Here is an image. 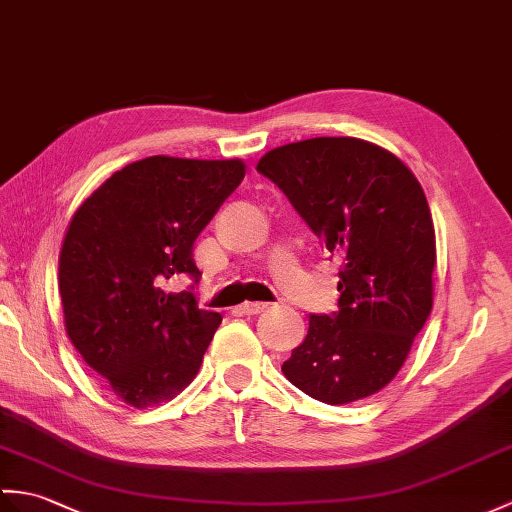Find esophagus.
<instances>
[{
	"label": "esophagus",
	"mask_w": 512,
	"mask_h": 512,
	"mask_svg": "<svg viewBox=\"0 0 512 512\" xmlns=\"http://www.w3.org/2000/svg\"><path fill=\"white\" fill-rule=\"evenodd\" d=\"M266 307H268V303H264V301H251V303L240 305V312H242V314H248V316H253V314L264 312Z\"/></svg>",
	"instance_id": "esophagus-1"
}]
</instances>
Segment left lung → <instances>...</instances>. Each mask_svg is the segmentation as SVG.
<instances>
[{
    "label": "left lung",
    "mask_w": 512,
    "mask_h": 512,
    "mask_svg": "<svg viewBox=\"0 0 512 512\" xmlns=\"http://www.w3.org/2000/svg\"><path fill=\"white\" fill-rule=\"evenodd\" d=\"M340 261L338 312L312 314L281 371L342 406L375 395L432 312L436 237L423 187L395 154L355 137H314L257 163Z\"/></svg>",
    "instance_id": "left-lung-1"
}]
</instances>
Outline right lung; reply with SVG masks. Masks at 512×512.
I'll return each instance as SVG.
<instances>
[{"label": "right lung", "instance_id": "obj_1", "mask_svg": "<svg viewBox=\"0 0 512 512\" xmlns=\"http://www.w3.org/2000/svg\"><path fill=\"white\" fill-rule=\"evenodd\" d=\"M244 163L148 157L82 202L58 266L67 334L135 408L168 401L196 377L222 316L200 310L194 242L242 183ZM181 276L185 291L167 292Z\"/></svg>", "mask_w": 512, "mask_h": 512}]
</instances>
